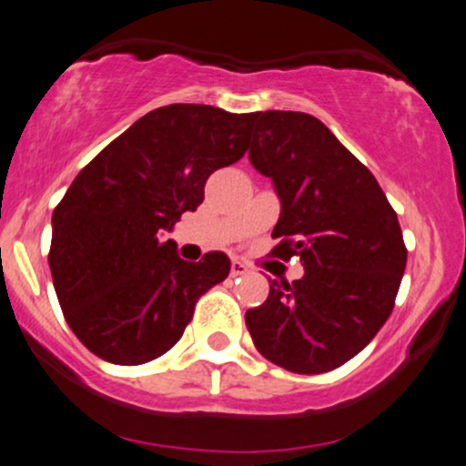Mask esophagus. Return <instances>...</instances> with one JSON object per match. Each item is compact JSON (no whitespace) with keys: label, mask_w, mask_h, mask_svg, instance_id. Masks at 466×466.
<instances>
[{"label":"esophagus","mask_w":466,"mask_h":466,"mask_svg":"<svg viewBox=\"0 0 466 466\" xmlns=\"http://www.w3.org/2000/svg\"><path fill=\"white\" fill-rule=\"evenodd\" d=\"M251 270V267L249 264H245V262H240V260H234L232 262V268H229V275L232 277H240V275H247Z\"/></svg>","instance_id":"1"}]
</instances>
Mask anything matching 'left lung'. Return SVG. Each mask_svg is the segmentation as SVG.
Instances as JSON below:
<instances>
[{
	"mask_svg": "<svg viewBox=\"0 0 466 466\" xmlns=\"http://www.w3.org/2000/svg\"><path fill=\"white\" fill-rule=\"evenodd\" d=\"M249 161L273 180L281 215L270 256L301 258V279L270 281L247 309L253 344L297 374L339 368L390 318L406 268L398 215L374 174L320 120L301 111L253 114Z\"/></svg>",
	"mask_w": 466,
	"mask_h": 466,
	"instance_id": "1",
	"label": "left lung"
}]
</instances>
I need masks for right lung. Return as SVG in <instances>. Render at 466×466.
<instances>
[{
  "mask_svg": "<svg viewBox=\"0 0 466 466\" xmlns=\"http://www.w3.org/2000/svg\"><path fill=\"white\" fill-rule=\"evenodd\" d=\"M253 114L176 103L139 117L76 174L53 210L49 267L68 327L96 357L139 365L182 338L229 273L223 251L180 260L161 243L204 185L249 148Z\"/></svg>",
  "mask_w": 466,
  "mask_h": 466,
  "instance_id": "1",
  "label": "right lung"
}]
</instances>
